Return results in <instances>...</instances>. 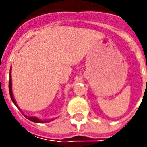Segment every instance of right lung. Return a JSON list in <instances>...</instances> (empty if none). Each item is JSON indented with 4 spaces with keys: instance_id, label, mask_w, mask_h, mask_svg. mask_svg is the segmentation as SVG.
Segmentation results:
<instances>
[{
    "instance_id": "add662e5",
    "label": "right lung",
    "mask_w": 147,
    "mask_h": 147,
    "mask_svg": "<svg viewBox=\"0 0 147 147\" xmlns=\"http://www.w3.org/2000/svg\"><path fill=\"white\" fill-rule=\"evenodd\" d=\"M11 70V69H10ZM9 95H10V98L12 100V101L14 102V104L17 106L16 105V102L14 100V96H13V93H12V83H11V74H10V72H9ZM18 107V106H17ZM19 108V107H18ZM28 119H29L30 121L34 122V123H47V122L50 121H47V120H42V119H39L38 118H36V117H29V116H26L24 115Z\"/></svg>"
}]
</instances>
